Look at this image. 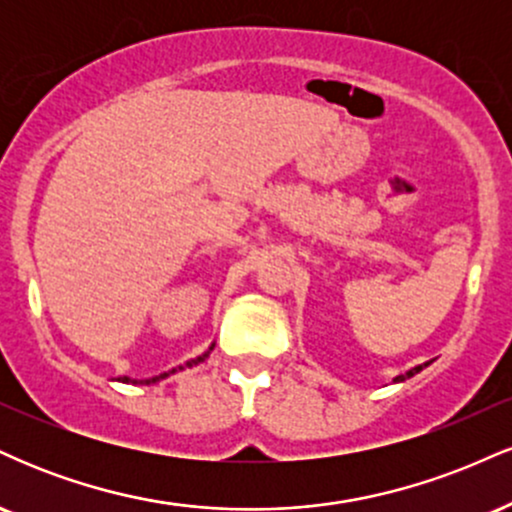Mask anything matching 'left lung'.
<instances>
[{
  "label": "left lung",
  "mask_w": 512,
  "mask_h": 512,
  "mask_svg": "<svg viewBox=\"0 0 512 512\" xmlns=\"http://www.w3.org/2000/svg\"><path fill=\"white\" fill-rule=\"evenodd\" d=\"M426 366H428V363H424V366H416V368H411V370H407V373H402V375H397V378H395V383H404V380L411 378V375H416V373H419V370H424Z\"/></svg>",
  "instance_id": "obj_1"
}]
</instances>
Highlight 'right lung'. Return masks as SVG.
<instances>
[{
	"mask_svg": "<svg viewBox=\"0 0 512 512\" xmlns=\"http://www.w3.org/2000/svg\"><path fill=\"white\" fill-rule=\"evenodd\" d=\"M211 351H214V344L209 346L207 351H204L202 356H197V358H190V361L185 363V366H178V368H173V370H168V373H161V375H154V378H144V380H132V378H117L120 380V383H134V385H154V383H161L163 378H168V375H173V373H178V370H185V368H192V366H199V363L204 361V358H209V354Z\"/></svg>",
	"mask_w": 512,
	"mask_h": 512,
	"instance_id": "right-lung-1",
	"label": "right lung"
}]
</instances>
